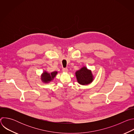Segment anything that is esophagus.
<instances>
[{
    "label": "esophagus",
    "mask_w": 134,
    "mask_h": 134,
    "mask_svg": "<svg viewBox=\"0 0 134 134\" xmlns=\"http://www.w3.org/2000/svg\"><path fill=\"white\" fill-rule=\"evenodd\" d=\"M63 71L64 72H67L68 71V69L65 68H63Z\"/></svg>",
    "instance_id": "obj_1"
}]
</instances>
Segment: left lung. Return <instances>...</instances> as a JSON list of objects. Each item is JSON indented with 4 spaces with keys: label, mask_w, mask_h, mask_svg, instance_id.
Instances as JSON below:
<instances>
[{
    "label": "left lung",
    "mask_w": 134,
    "mask_h": 134,
    "mask_svg": "<svg viewBox=\"0 0 134 134\" xmlns=\"http://www.w3.org/2000/svg\"><path fill=\"white\" fill-rule=\"evenodd\" d=\"M78 83L81 85H88L93 81V76L91 70L83 67L75 72Z\"/></svg>",
    "instance_id": "obj_1"
}]
</instances>
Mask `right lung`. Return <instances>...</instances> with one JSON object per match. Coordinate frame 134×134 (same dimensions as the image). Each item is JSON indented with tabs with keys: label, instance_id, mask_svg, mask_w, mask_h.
<instances>
[{
	"label": "right lung",
	"instance_id": "right-lung-1",
	"mask_svg": "<svg viewBox=\"0 0 134 134\" xmlns=\"http://www.w3.org/2000/svg\"><path fill=\"white\" fill-rule=\"evenodd\" d=\"M57 73H58L57 71H53L51 73H49L44 71L41 75V80L43 82L48 83L53 80Z\"/></svg>",
	"mask_w": 134,
	"mask_h": 134
}]
</instances>
